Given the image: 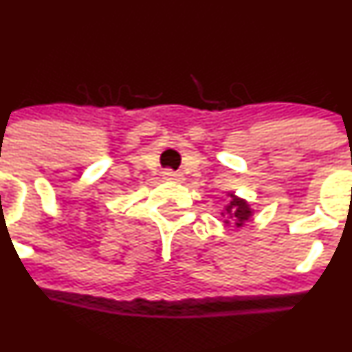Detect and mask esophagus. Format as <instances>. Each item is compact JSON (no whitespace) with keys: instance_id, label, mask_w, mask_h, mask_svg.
I'll list each match as a JSON object with an SVG mask.
<instances>
[{"instance_id":"34e87169","label":"esophagus","mask_w":352,"mask_h":352,"mask_svg":"<svg viewBox=\"0 0 352 352\" xmlns=\"http://www.w3.org/2000/svg\"><path fill=\"white\" fill-rule=\"evenodd\" d=\"M162 177H164L166 181H183V175H181V173L171 171V169H166V171L162 173Z\"/></svg>"}]
</instances>
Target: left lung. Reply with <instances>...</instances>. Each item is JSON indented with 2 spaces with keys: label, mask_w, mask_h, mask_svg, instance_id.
<instances>
[{
  "label": "left lung",
  "mask_w": 352,
  "mask_h": 352,
  "mask_svg": "<svg viewBox=\"0 0 352 352\" xmlns=\"http://www.w3.org/2000/svg\"><path fill=\"white\" fill-rule=\"evenodd\" d=\"M253 210L250 208V205L246 204L243 198H238L234 193H229L228 195V200H226V210L224 214L228 217V221H226V224H232L236 226V228H241V226H245V222L250 221V217H252Z\"/></svg>",
  "instance_id": "left-lung-1"
}]
</instances>
